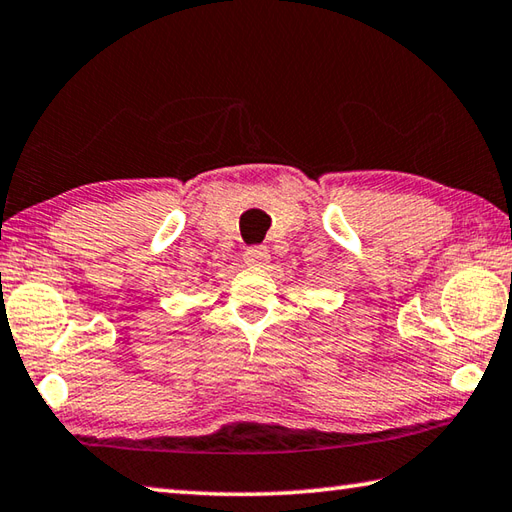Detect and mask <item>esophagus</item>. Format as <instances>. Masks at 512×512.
Returning a JSON list of instances; mask_svg holds the SVG:
<instances>
[{
    "mask_svg": "<svg viewBox=\"0 0 512 512\" xmlns=\"http://www.w3.org/2000/svg\"><path fill=\"white\" fill-rule=\"evenodd\" d=\"M243 258H245V263L249 267H265L269 263V252H267V247H263V245H252V247L245 249Z\"/></svg>",
    "mask_w": 512,
    "mask_h": 512,
    "instance_id": "esophagus-1",
    "label": "esophagus"
}]
</instances>
